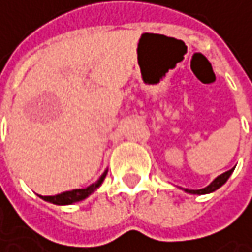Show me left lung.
<instances>
[{
	"label": "left lung",
	"mask_w": 252,
	"mask_h": 252,
	"mask_svg": "<svg viewBox=\"0 0 252 252\" xmlns=\"http://www.w3.org/2000/svg\"><path fill=\"white\" fill-rule=\"evenodd\" d=\"M233 172V169H230V171H227L225 174H222V175H219L209 187H206V188H203V189H185L187 192H189V194H209V192H213V191H216L218 188H220L225 182L227 181V178L230 176V174Z\"/></svg>",
	"instance_id": "obj_1"
}]
</instances>
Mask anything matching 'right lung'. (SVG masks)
<instances>
[{
	"instance_id": "1",
	"label": "right lung",
	"mask_w": 252,
	"mask_h": 252,
	"mask_svg": "<svg viewBox=\"0 0 252 252\" xmlns=\"http://www.w3.org/2000/svg\"><path fill=\"white\" fill-rule=\"evenodd\" d=\"M108 172H105L103 175L100 176L94 184L89 185L87 188H83V189H71V191H65L63 194H58V195H40L45 201H49V203H54V204H60V206H64V204H73L77 201H81L84 200L86 197H89L105 179Z\"/></svg>"
}]
</instances>
